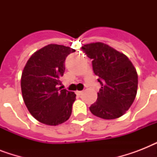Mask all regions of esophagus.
<instances>
[{
	"label": "esophagus",
	"instance_id": "34e87169",
	"mask_svg": "<svg viewBox=\"0 0 157 157\" xmlns=\"http://www.w3.org/2000/svg\"><path fill=\"white\" fill-rule=\"evenodd\" d=\"M82 93H83V91H76V95H81L82 94Z\"/></svg>",
	"mask_w": 157,
	"mask_h": 157
}]
</instances>
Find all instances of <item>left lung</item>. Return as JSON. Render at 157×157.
Returning a JSON list of instances; mask_svg holds the SVG:
<instances>
[{"label":"left lung","instance_id":"1","mask_svg":"<svg viewBox=\"0 0 157 157\" xmlns=\"http://www.w3.org/2000/svg\"><path fill=\"white\" fill-rule=\"evenodd\" d=\"M81 49L93 60L94 72L101 85L97 101L90 107L91 113L105 120L121 117L136 97V69L125 54L103 42L86 44Z\"/></svg>","mask_w":157,"mask_h":157}]
</instances>
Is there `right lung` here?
<instances>
[{"instance_id":"obj_1","label":"right lung","mask_w":157,"mask_h":157,"mask_svg":"<svg viewBox=\"0 0 157 157\" xmlns=\"http://www.w3.org/2000/svg\"><path fill=\"white\" fill-rule=\"evenodd\" d=\"M72 48L50 44L29 58L21 76V90L26 107L38 121L58 125L71 117L74 92L62 90L64 62Z\"/></svg>"}]
</instances>
